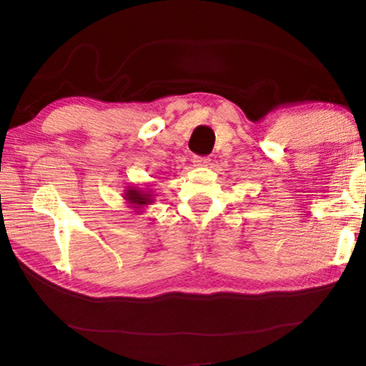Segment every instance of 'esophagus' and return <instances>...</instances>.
Returning a JSON list of instances; mask_svg holds the SVG:
<instances>
[{
	"instance_id": "1",
	"label": "esophagus",
	"mask_w": 366,
	"mask_h": 366,
	"mask_svg": "<svg viewBox=\"0 0 366 366\" xmlns=\"http://www.w3.org/2000/svg\"><path fill=\"white\" fill-rule=\"evenodd\" d=\"M209 162L208 157H202V154H193V163L197 164V167H204Z\"/></svg>"
}]
</instances>
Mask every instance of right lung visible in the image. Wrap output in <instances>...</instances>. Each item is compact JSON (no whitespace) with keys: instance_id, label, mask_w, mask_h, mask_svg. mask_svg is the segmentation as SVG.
<instances>
[{"instance_id":"1","label":"right lung","mask_w":366,"mask_h":366,"mask_svg":"<svg viewBox=\"0 0 366 366\" xmlns=\"http://www.w3.org/2000/svg\"><path fill=\"white\" fill-rule=\"evenodd\" d=\"M128 199L134 204H144L149 203V194L138 192V189H128Z\"/></svg>"}]
</instances>
